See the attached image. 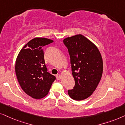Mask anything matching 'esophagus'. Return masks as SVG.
Listing matches in <instances>:
<instances>
[{"instance_id":"esophagus-1","label":"esophagus","mask_w":125,"mask_h":125,"mask_svg":"<svg viewBox=\"0 0 125 125\" xmlns=\"http://www.w3.org/2000/svg\"><path fill=\"white\" fill-rule=\"evenodd\" d=\"M56 78H57L58 79H60L61 78V75L60 74H58L56 75Z\"/></svg>"}]
</instances>
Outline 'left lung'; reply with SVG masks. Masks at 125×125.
<instances>
[{"label": "left lung", "instance_id": "left-lung-1", "mask_svg": "<svg viewBox=\"0 0 125 125\" xmlns=\"http://www.w3.org/2000/svg\"><path fill=\"white\" fill-rule=\"evenodd\" d=\"M63 43L70 56L74 89L68 90L71 98L82 101L95 90L103 73V59L100 51L92 42L81 34L67 37Z\"/></svg>", "mask_w": 125, "mask_h": 125}]
</instances>
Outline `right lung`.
<instances>
[{"label": "right lung", "mask_w": 125, "mask_h": 125, "mask_svg": "<svg viewBox=\"0 0 125 125\" xmlns=\"http://www.w3.org/2000/svg\"><path fill=\"white\" fill-rule=\"evenodd\" d=\"M54 42L46 38H35L23 46L15 62V73L23 91L34 99L48 94L55 76L47 72L43 47Z\"/></svg>", "instance_id": "1"}]
</instances>
